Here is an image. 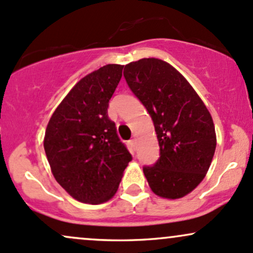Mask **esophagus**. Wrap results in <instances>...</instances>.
Here are the masks:
<instances>
[{"label":"esophagus","instance_id":"1","mask_svg":"<svg viewBox=\"0 0 253 253\" xmlns=\"http://www.w3.org/2000/svg\"><path fill=\"white\" fill-rule=\"evenodd\" d=\"M129 144H130V146L133 147V149H135V145H136V140L135 139H132V140H129Z\"/></svg>","mask_w":253,"mask_h":253}]
</instances>
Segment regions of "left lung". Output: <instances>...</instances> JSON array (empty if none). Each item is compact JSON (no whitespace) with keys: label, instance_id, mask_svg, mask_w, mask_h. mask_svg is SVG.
<instances>
[{"label":"left lung","instance_id":"1","mask_svg":"<svg viewBox=\"0 0 253 253\" xmlns=\"http://www.w3.org/2000/svg\"><path fill=\"white\" fill-rule=\"evenodd\" d=\"M124 76L152 118L158 139V161L143 168L150 188L165 199L185 196L205 178L215 152V127L207 107L164 60L132 62Z\"/></svg>","mask_w":253,"mask_h":253}]
</instances>
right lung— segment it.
<instances>
[{
    "mask_svg": "<svg viewBox=\"0 0 253 253\" xmlns=\"http://www.w3.org/2000/svg\"><path fill=\"white\" fill-rule=\"evenodd\" d=\"M123 65L108 64L70 90L48 121L43 149L56 181L77 201L97 205L117 193L132 161L108 118Z\"/></svg>",
    "mask_w": 253,
    "mask_h": 253,
    "instance_id": "add662e5",
    "label": "right lung"
}]
</instances>
